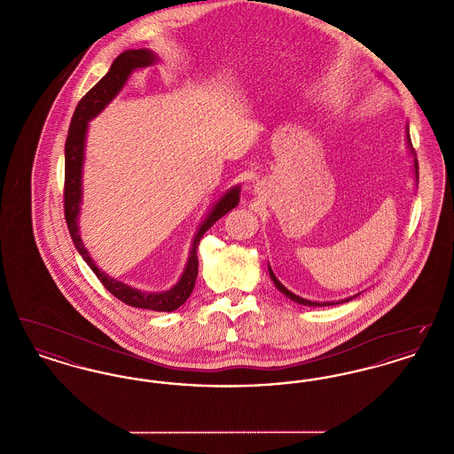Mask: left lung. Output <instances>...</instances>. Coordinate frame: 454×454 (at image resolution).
Here are the masks:
<instances>
[{
    "instance_id": "left-lung-1",
    "label": "left lung",
    "mask_w": 454,
    "mask_h": 454,
    "mask_svg": "<svg viewBox=\"0 0 454 454\" xmlns=\"http://www.w3.org/2000/svg\"><path fill=\"white\" fill-rule=\"evenodd\" d=\"M407 145H409V148H411V153L415 156V152H413V148H411V134H409V126H407ZM413 168H415V180L419 182V163H417V158H413ZM269 276H270V279L274 282V286L281 291L282 294L286 296V298H289V300H293L294 302H300V304H304V306H332V304H340V302L350 301V300H354L356 296H350V298H346V300H342V301H326V302H317V301H309V300H304L301 296H296L294 293H291L287 287H284L279 279L274 276V272H272V269H270V265H269Z\"/></svg>"
}]
</instances>
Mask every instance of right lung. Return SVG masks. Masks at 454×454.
I'll list each match as a JSON object with an SVG mask.
<instances>
[{
  "label": "right lung",
  "mask_w": 454,
  "mask_h": 454,
  "mask_svg": "<svg viewBox=\"0 0 454 454\" xmlns=\"http://www.w3.org/2000/svg\"><path fill=\"white\" fill-rule=\"evenodd\" d=\"M158 58L150 49H129L124 51L115 58V61L110 66L107 74L88 91L87 95L78 102L74 108L71 126L67 130L65 146V217L67 223L69 235L73 238V243L78 250V254L87 262L88 267L93 270V274L98 278L107 287L108 293H112L117 300H121L132 308H143L153 311H173L178 306L189 300V296L194 291L197 270H199V259H197V245L204 233L216 223L217 219L235 209L239 202V187H231L226 194L217 200L209 211V215L202 221L195 233L189 260L185 265V270L168 291L163 293H145L139 289H134L124 282L112 279L104 270H100L93 259L90 257L83 239L80 237L78 228V216H80V206H82V175H83V161H85V139H87L88 122L97 117L108 104L115 98V95L126 85L128 78L132 71L139 67L156 63Z\"/></svg>",
  "instance_id": "obj_1"
}]
</instances>
